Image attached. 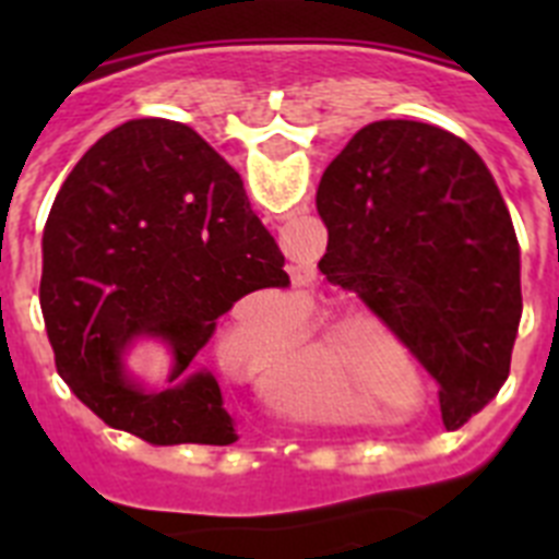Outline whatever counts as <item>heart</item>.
Wrapping results in <instances>:
<instances>
[{
  "mask_svg": "<svg viewBox=\"0 0 559 559\" xmlns=\"http://www.w3.org/2000/svg\"><path fill=\"white\" fill-rule=\"evenodd\" d=\"M235 355L251 353L243 328L231 333ZM397 364H406L397 358ZM397 369L386 353L330 322H308L271 349L260 374V392L290 417L338 419L349 414L397 417Z\"/></svg>",
  "mask_w": 559,
  "mask_h": 559,
  "instance_id": "obj_1",
  "label": "heart"
}]
</instances>
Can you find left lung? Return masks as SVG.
Here are the masks:
<instances>
[{
	"label": "left lung",
	"instance_id": "obj_1",
	"mask_svg": "<svg viewBox=\"0 0 559 559\" xmlns=\"http://www.w3.org/2000/svg\"><path fill=\"white\" fill-rule=\"evenodd\" d=\"M319 271L353 290L439 386L448 431L510 378L521 324V246L476 151L428 122L360 128L316 192Z\"/></svg>",
	"mask_w": 559,
	"mask_h": 559
}]
</instances>
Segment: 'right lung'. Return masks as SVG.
<instances>
[{"label": "right lung", "instance_id": "1", "mask_svg": "<svg viewBox=\"0 0 559 559\" xmlns=\"http://www.w3.org/2000/svg\"><path fill=\"white\" fill-rule=\"evenodd\" d=\"M41 249L44 328L83 406L151 445H231L218 380L195 355L237 299L290 280L229 162L185 122H122L72 167ZM140 334L174 349L165 393L121 374Z\"/></svg>", "mask_w": 559, "mask_h": 559}]
</instances>
